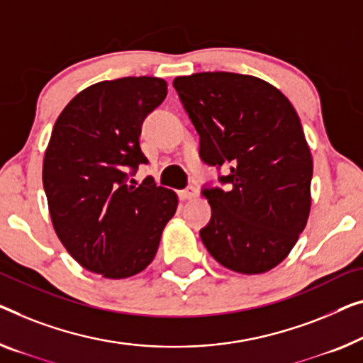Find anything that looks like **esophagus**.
<instances>
[{"instance_id":"34e87169","label":"esophagus","mask_w":363,"mask_h":363,"mask_svg":"<svg viewBox=\"0 0 363 363\" xmlns=\"http://www.w3.org/2000/svg\"><path fill=\"white\" fill-rule=\"evenodd\" d=\"M199 196V191L196 187H187V189H184V191H181L179 192V197H181V200H191V199H196Z\"/></svg>"}]
</instances>
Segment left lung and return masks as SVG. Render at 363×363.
I'll list each match as a JSON object with an SVG mask.
<instances>
[{"mask_svg": "<svg viewBox=\"0 0 363 363\" xmlns=\"http://www.w3.org/2000/svg\"><path fill=\"white\" fill-rule=\"evenodd\" d=\"M200 137V158L228 166L226 189H203L212 218L200 238L221 266L264 274L279 266L305 230L313 160L298 113L267 81L228 72L172 81Z\"/></svg>", "mask_w": 363, "mask_h": 363, "instance_id": "8db88e82", "label": "left lung"}]
</instances>
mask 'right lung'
<instances>
[{
  "label": "right lung",
  "instance_id": "add662e5",
  "mask_svg": "<svg viewBox=\"0 0 363 363\" xmlns=\"http://www.w3.org/2000/svg\"><path fill=\"white\" fill-rule=\"evenodd\" d=\"M167 94L161 78L101 81L68 102L52 130L42 181L53 230L74 261L106 279L147 269L177 196L147 177L128 186L138 164L145 117Z\"/></svg>",
  "mask_w": 363,
  "mask_h": 363
}]
</instances>
